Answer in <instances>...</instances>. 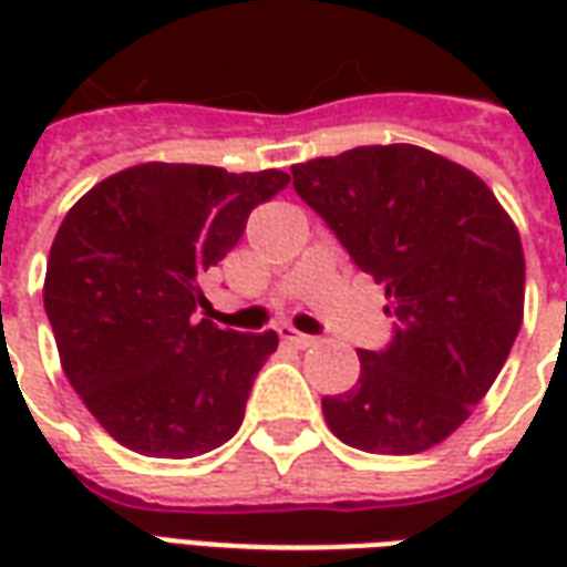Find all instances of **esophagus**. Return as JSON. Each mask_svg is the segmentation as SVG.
<instances>
[{"mask_svg": "<svg viewBox=\"0 0 567 567\" xmlns=\"http://www.w3.org/2000/svg\"><path fill=\"white\" fill-rule=\"evenodd\" d=\"M279 337H282L285 343H295L297 349H309V346L319 343V337H312V333L295 331L291 324H282V328H279Z\"/></svg>", "mask_w": 567, "mask_h": 567, "instance_id": "obj_1", "label": "esophagus"}]
</instances>
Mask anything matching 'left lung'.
<instances>
[{"mask_svg":"<svg viewBox=\"0 0 567 567\" xmlns=\"http://www.w3.org/2000/svg\"><path fill=\"white\" fill-rule=\"evenodd\" d=\"M295 190L358 270L385 285L392 343L361 349V377L321 398L337 437L413 455L471 416L523 324L516 227L471 169L419 145H364L291 166Z\"/></svg>","mask_w":567,"mask_h":567,"instance_id":"left-lung-1","label":"left lung"}]
</instances>
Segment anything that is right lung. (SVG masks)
<instances>
[{
  "label": "right lung",
  "instance_id": "right-lung-1",
  "mask_svg": "<svg viewBox=\"0 0 567 567\" xmlns=\"http://www.w3.org/2000/svg\"><path fill=\"white\" fill-rule=\"evenodd\" d=\"M288 173L142 163L91 187L56 230L44 312L72 389L127 450L194 458L234 437L276 331L199 319L203 276Z\"/></svg>",
  "mask_w": 567,
  "mask_h": 567
}]
</instances>
